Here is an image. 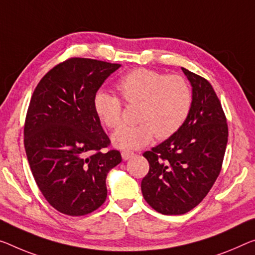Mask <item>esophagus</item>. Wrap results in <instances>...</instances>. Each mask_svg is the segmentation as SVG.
<instances>
[{"mask_svg": "<svg viewBox=\"0 0 255 255\" xmlns=\"http://www.w3.org/2000/svg\"><path fill=\"white\" fill-rule=\"evenodd\" d=\"M133 156H134V152L133 151H122V158L124 160L130 159L131 157H133Z\"/></svg>", "mask_w": 255, "mask_h": 255, "instance_id": "esophagus-1", "label": "esophagus"}]
</instances>
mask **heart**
Wrapping results in <instances>:
<instances>
[{
	"mask_svg": "<svg viewBox=\"0 0 255 255\" xmlns=\"http://www.w3.org/2000/svg\"><path fill=\"white\" fill-rule=\"evenodd\" d=\"M116 88L125 103H139L136 121L140 123L120 128L112 135L113 143L120 149H139L155 134L158 139L170 138L186 122L193 104L191 90L182 76H166L148 68L127 73ZM93 109L108 128L122 124V103L111 92L98 91L93 97Z\"/></svg>",
	"mask_w": 255,
	"mask_h": 255,
	"instance_id": "heart-1",
	"label": "heart"
}]
</instances>
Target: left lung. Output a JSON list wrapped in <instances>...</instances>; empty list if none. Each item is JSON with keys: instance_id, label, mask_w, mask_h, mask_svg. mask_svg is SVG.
<instances>
[{"instance_id": "1", "label": "left lung", "mask_w": 255, "mask_h": 255, "mask_svg": "<svg viewBox=\"0 0 255 255\" xmlns=\"http://www.w3.org/2000/svg\"><path fill=\"white\" fill-rule=\"evenodd\" d=\"M181 69L193 93L189 115L177 133L143 154L149 172L141 191L165 215L185 214L204 199L220 173L228 142L227 120L212 85Z\"/></svg>"}]
</instances>
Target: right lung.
<instances>
[{"label":"right lung","instance_id":"1","mask_svg":"<svg viewBox=\"0 0 255 255\" xmlns=\"http://www.w3.org/2000/svg\"><path fill=\"white\" fill-rule=\"evenodd\" d=\"M120 64L70 58L43 76L30 99L23 143L33 177L51 206L80 217L107 197L106 179L122 162L93 109V97Z\"/></svg>","mask_w":255,"mask_h":255}]
</instances>
